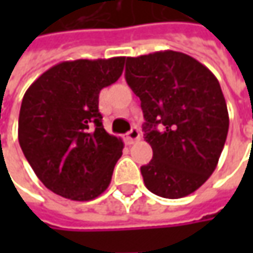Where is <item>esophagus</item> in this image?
I'll list each match as a JSON object with an SVG mask.
<instances>
[{"mask_svg":"<svg viewBox=\"0 0 253 253\" xmlns=\"http://www.w3.org/2000/svg\"><path fill=\"white\" fill-rule=\"evenodd\" d=\"M141 138V133H139V129L136 128V126H133L131 131L128 132L126 135H125V141L128 145H132L135 141H138Z\"/></svg>","mask_w":253,"mask_h":253,"instance_id":"1","label":"esophagus"}]
</instances>
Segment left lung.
Wrapping results in <instances>:
<instances>
[{
	"instance_id": "1",
	"label": "left lung",
	"mask_w": 253,
	"mask_h": 253,
	"mask_svg": "<svg viewBox=\"0 0 253 253\" xmlns=\"http://www.w3.org/2000/svg\"><path fill=\"white\" fill-rule=\"evenodd\" d=\"M125 80L141 100L153 151L141 168L146 189L165 199L189 196L215 170L228 133L217 77L189 54L165 50L126 57Z\"/></svg>"
}]
</instances>
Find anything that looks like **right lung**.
I'll return each mask as SVG.
<instances>
[{"mask_svg": "<svg viewBox=\"0 0 253 253\" xmlns=\"http://www.w3.org/2000/svg\"><path fill=\"white\" fill-rule=\"evenodd\" d=\"M125 57L62 62L26 90L18 139L38 179L64 199L90 201L110 186L122 139L102 126L98 95L121 77Z\"/></svg>", "mask_w": 253, "mask_h": 253, "instance_id": "add662e5", "label": "right lung"}]
</instances>
